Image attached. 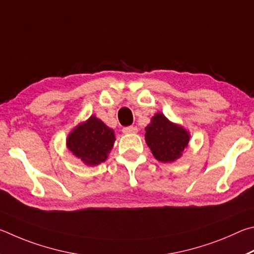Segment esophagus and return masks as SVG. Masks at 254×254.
Segmentation results:
<instances>
[{"label":"esophagus","mask_w":254,"mask_h":254,"mask_svg":"<svg viewBox=\"0 0 254 254\" xmlns=\"http://www.w3.org/2000/svg\"><path fill=\"white\" fill-rule=\"evenodd\" d=\"M137 130H138V129H137V127H134V126L123 128L124 134H135V132H137Z\"/></svg>","instance_id":"1"}]
</instances>
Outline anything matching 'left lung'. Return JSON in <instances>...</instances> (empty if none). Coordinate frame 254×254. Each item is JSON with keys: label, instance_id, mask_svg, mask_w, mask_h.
<instances>
[{"label": "left lung", "instance_id": "1", "mask_svg": "<svg viewBox=\"0 0 254 254\" xmlns=\"http://www.w3.org/2000/svg\"><path fill=\"white\" fill-rule=\"evenodd\" d=\"M146 143L154 157L159 162H174L181 157L182 152L190 140L189 132L181 126L168 122L163 114L158 113L145 128Z\"/></svg>", "mask_w": 254, "mask_h": 254}]
</instances>
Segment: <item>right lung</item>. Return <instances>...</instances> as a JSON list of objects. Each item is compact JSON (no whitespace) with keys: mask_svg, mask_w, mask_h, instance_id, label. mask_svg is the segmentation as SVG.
Wrapping results in <instances>:
<instances>
[{"mask_svg":"<svg viewBox=\"0 0 254 254\" xmlns=\"http://www.w3.org/2000/svg\"><path fill=\"white\" fill-rule=\"evenodd\" d=\"M115 141L114 130L100 119L91 116L79 125L66 139L68 148L87 165H98L105 162Z\"/></svg>","mask_w":254,"mask_h":254,"instance_id":"obj_1","label":"right lung"}]
</instances>
